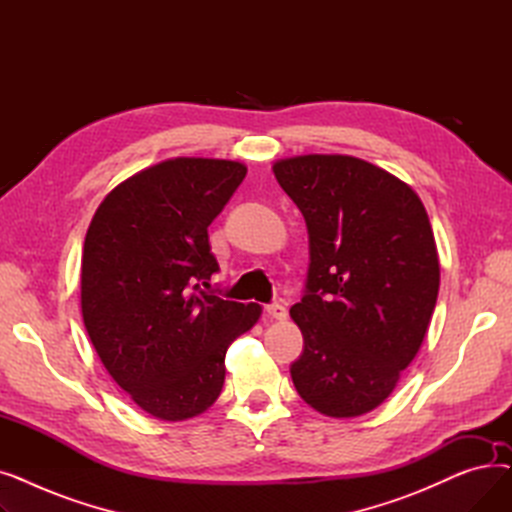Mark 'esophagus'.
<instances>
[{"mask_svg": "<svg viewBox=\"0 0 512 512\" xmlns=\"http://www.w3.org/2000/svg\"><path fill=\"white\" fill-rule=\"evenodd\" d=\"M265 311H267V315H270L272 319H278V321H284V319H286V315H288L286 307H284V305H280V303L267 305V307H265Z\"/></svg>", "mask_w": 512, "mask_h": 512, "instance_id": "1", "label": "esophagus"}]
</instances>
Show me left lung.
<instances>
[{"mask_svg": "<svg viewBox=\"0 0 512 512\" xmlns=\"http://www.w3.org/2000/svg\"><path fill=\"white\" fill-rule=\"evenodd\" d=\"M274 174L309 232L307 290L290 309L305 340L292 384L321 415H365L392 394L432 319V224L407 182L353 155L286 157Z\"/></svg>", "mask_w": 512, "mask_h": 512, "instance_id": "left-lung-1", "label": "left lung"}]
</instances>
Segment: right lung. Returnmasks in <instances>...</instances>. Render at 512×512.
Returning a JSON list of instances; mask_svg holds the SVG:
<instances>
[{
    "label": "right lung",
    "instance_id": "obj_1",
    "mask_svg": "<svg viewBox=\"0 0 512 512\" xmlns=\"http://www.w3.org/2000/svg\"><path fill=\"white\" fill-rule=\"evenodd\" d=\"M247 176L232 159L174 157L114 186L85 236L80 307L97 357L134 405L186 421L218 400L226 351L257 303L201 290L218 261L207 226Z\"/></svg>",
    "mask_w": 512,
    "mask_h": 512
}]
</instances>
